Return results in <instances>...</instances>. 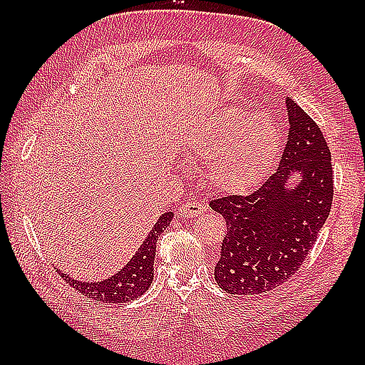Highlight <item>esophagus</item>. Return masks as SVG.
Returning a JSON list of instances; mask_svg holds the SVG:
<instances>
[{
  "label": "esophagus",
  "mask_w": 365,
  "mask_h": 365,
  "mask_svg": "<svg viewBox=\"0 0 365 365\" xmlns=\"http://www.w3.org/2000/svg\"><path fill=\"white\" fill-rule=\"evenodd\" d=\"M205 212V207L200 205L196 200H190V202H185L178 213H180L182 218H195V216H200Z\"/></svg>",
  "instance_id": "34e87169"
}]
</instances>
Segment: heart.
Returning <instances> with one entry per match:
<instances>
[{"label":"heart","instance_id":"b5f03b06","mask_svg":"<svg viewBox=\"0 0 365 365\" xmlns=\"http://www.w3.org/2000/svg\"><path fill=\"white\" fill-rule=\"evenodd\" d=\"M281 136L267 114L224 108L185 138V147L204 160V178L221 195H247L265 180Z\"/></svg>","mask_w":365,"mask_h":365}]
</instances>
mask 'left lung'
Masks as SVG:
<instances>
[{"label": "left lung", "instance_id": "8db88e82", "mask_svg": "<svg viewBox=\"0 0 365 365\" xmlns=\"http://www.w3.org/2000/svg\"><path fill=\"white\" fill-rule=\"evenodd\" d=\"M285 105L290 127L276 173L251 196L210 200L227 224L215 279L232 294L267 293L289 281L331 212L327 139L292 98Z\"/></svg>", "mask_w": 365, "mask_h": 365}]
</instances>
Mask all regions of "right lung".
Returning <instances> with one entry per match:
<instances>
[{"mask_svg": "<svg viewBox=\"0 0 365 365\" xmlns=\"http://www.w3.org/2000/svg\"><path fill=\"white\" fill-rule=\"evenodd\" d=\"M173 218L174 212L163 213L127 265L120 268L118 273L103 279V281H78V279L58 269L59 274L63 276L68 285H72L73 289L88 298L102 302H114V304L133 301L149 290L153 281V260L155 251H157V240L166 230Z\"/></svg>", "mask_w": 365, "mask_h": 365, "instance_id": "add662e5", "label": "right lung"}]
</instances>
